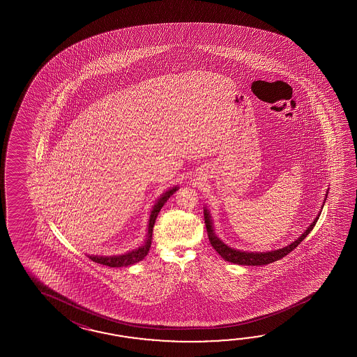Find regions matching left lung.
<instances>
[{"mask_svg": "<svg viewBox=\"0 0 357 357\" xmlns=\"http://www.w3.org/2000/svg\"><path fill=\"white\" fill-rule=\"evenodd\" d=\"M319 215L320 214H318V217L311 223L310 227L307 228L303 235L297 238L296 241H294V243L289 245V246H286V248H282L280 250L268 251V252H248V251H238L235 250V249H231V248H228L227 245L222 243L220 238L215 236V234L213 232L212 222H211L209 212L206 209L204 211V222L209 241L212 243L214 250L217 251L225 260L231 261V263H235V264H240V266H266V264H269V263H273V261H277L280 259L284 258L291 251L295 250L297 246H298V243H301L303 238L310 234L311 229L317 225Z\"/></svg>", "mask_w": 357, "mask_h": 357, "instance_id": "obj_1", "label": "left lung"}]
</instances>
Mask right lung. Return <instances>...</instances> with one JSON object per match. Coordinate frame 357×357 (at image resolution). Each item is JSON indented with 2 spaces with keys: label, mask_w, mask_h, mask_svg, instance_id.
<instances>
[{
  "label": "right lung",
  "mask_w": 357,
  "mask_h": 357,
  "mask_svg": "<svg viewBox=\"0 0 357 357\" xmlns=\"http://www.w3.org/2000/svg\"><path fill=\"white\" fill-rule=\"evenodd\" d=\"M176 190H177V188L168 190L167 192H165L158 199V202L155 203V205L153 206L151 218H149V225H148V235H146V240H145V243L143 246H140L137 250L130 251V252L125 254V255H119V257H89V259H91L96 263H99V264L112 266V268L131 266V264H135L137 261L143 260L146 257L148 251L151 249V245H152L153 227H154V223H155V218H157L158 213L162 209V206L167 202L168 197L174 195Z\"/></svg>",
  "instance_id": "add662e5"
}]
</instances>
